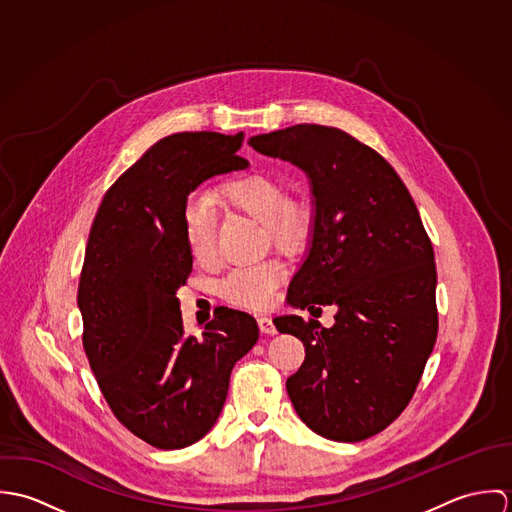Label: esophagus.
I'll use <instances>...</instances> for the list:
<instances>
[{"instance_id":"1","label":"esophagus","mask_w":512,"mask_h":512,"mask_svg":"<svg viewBox=\"0 0 512 512\" xmlns=\"http://www.w3.org/2000/svg\"><path fill=\"white\" fill-rule=\"evenodd\" d=\"M258 327H260V331H262L264 335H276V333H278L274 321H272L270 317H266V315H260V317H258Z\"/></svg>"}]
</instances>
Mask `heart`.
<instances>
[{"label": "heart", "instance_id": "b5f03b06", "mask_svg": "<svg viewBox=\"0 0 512 512\" xmlns=\"http://www.w3.org/2000/svg\"><path fill=\"white\" fill-rule=\"evenodd\" d=\"M220 197L234 211L266 226L272 242L284 252H301L313 234L315 215L309 203L288 199L284 185L266 173H248L226 181ZM183 234L191 258L199 266L217 260V222L207 197H191L183 209ZM284 280L280 262L232 270L220 284V295L238 307L264 309Z\"/></svg>", "mask_w": 512, "mask_h": 512}]
</instances>
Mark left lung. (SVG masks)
I'll return each mask as SVG.
<instances>
[{"label":"left lung","mask_w":512,"mask_h":512,"mask_svg":"<svg viewBox=\"0 0 512 512\" xmlns=\"http://www.w3.org/2000/svg\"><path fill=\"white\" fill-rule=\"evenodd\" d=\"M258 153L299 167L315 226L288 303L337 305L335 325L276 317L303 341L286 382L297 416L333 441H363L408 406L438 337L434 248L406 185L343 130L299 124L252 136Z\"/></svg>","instance_id":"8db88e82"}]
</instances>
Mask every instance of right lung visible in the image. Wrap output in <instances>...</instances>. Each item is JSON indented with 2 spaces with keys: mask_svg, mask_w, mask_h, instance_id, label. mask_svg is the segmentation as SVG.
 Instances as JSON below:
<instances>
[{
  "mask_svg": "<svg viewBox=\"0 0 512 512\" xmlns=\"http://www.w3.org/2000/svg\"><path fill=\"white\" fill-rule=\"evenodd\" d=\"M242 132L173 134L108 189L78 282L82 345L114 416L159 449H181L219 420L234 365L256 345L252 315L222 307L201 337L183 331L177 290L193 270L183 234L189 193L248 169Z\"/></svg>",
  "mask_w": 512,
  "mask_h": 512,
  "instance_id": "add662e5",
  "label": "right lung"
}]
</instances>
